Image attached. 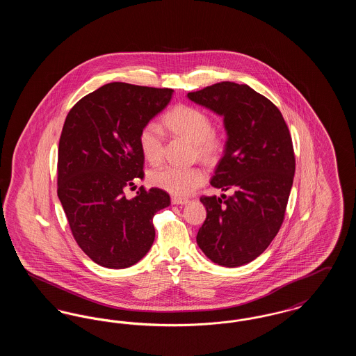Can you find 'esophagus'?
Segmentation results:
<instances>
[{
	"mask_svg": "<svg viewBox=\"0 0 356 356\" xmlns=\"http://www.w3.org/2000/svg\"><path fill=\"white\" fill-rule=\"evenodd\" d=\"M188 203V199L184 197H179V196H172V204H176V205H183V204Z\"/></svg>",
	"mask_w": 356,
	"mask_h": 356,
	"instance_id": "esophagus-1",
	"label": "esophagus"
}]
</instances>
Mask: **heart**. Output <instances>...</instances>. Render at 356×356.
Here are the masks:
<instances>
[{"label": "heart", "mask_w": 356, "mask_h": 356, "mask_svg": "<svg viewBox=\"0 0 356 356\" xmlns=\"http://www.w3.org/2000/svg\"><path fill=\"white\" fill-rule=\"evenodd\" d=\"M165 125L177 135L195 144V151L203 159L213 157L220 145L218 136L212 134V122L203 111L179 105L164 118ZM138 145L144 159L156 164L163 157V131L157 122H147L138 134ZM149 183L176 196H186L205 181V172L200 167L163 165L151 170Z\"/></svg>", "instance_id": "1"}]
</instances>
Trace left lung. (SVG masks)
<instances>
[{"label": "left lung", "mask_w": 356, "mask_h": 356, "mask_svg": "<svg viewBox=\"0 0 356 356\" xmlns=\"http://www.w3.org/2000/svg\"><path fill=\"white\" fill-rule=\"evenodd\" d=\"M186 96L224 118L228 138L211 186L235 192L200 197L207 219L197 245L219 266H244L267 250L284 220L295 175L287 124L248 85L222 81Z\"/></svg>", "instance_id": "8db88e82"}]
</instances>
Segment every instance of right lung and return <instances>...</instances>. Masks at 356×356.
<instances>
[{
  "label": "right lung",
  "instance_id": "right-lung-1",
  "mask_svg": "<svg viewBox=\"0 0 356 356\" xmlns=\"http://www.w3.org/2000/svg\"><path fill=\"white\" fill-rule=\"evenodd\" d=\"M173 90L111 83L86 95L70 111L58 144L57 195L79 247L102 267L121 270L141 260L154 240L153 216L170 195L138 188L144 177L141 128L170 102Z\"/></svg>",
  "mask_w": 356,
  "mask_h": 356
}]
</instances>
